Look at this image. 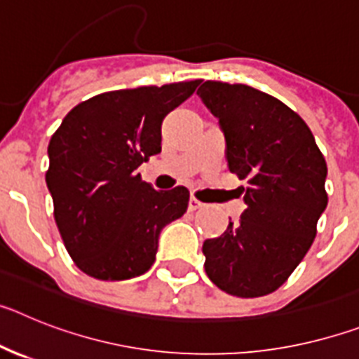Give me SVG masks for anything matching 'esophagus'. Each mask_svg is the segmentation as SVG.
<instances>
[{
    "mask_svg": "<svg viewBox=\"0 0 359 359\" xmlns=\"http://www.w3.org/2000/svg\"><path fill=\"white\" fill-rule=\"evenodd\" d=\"M205 207H207V205H205V203L199 201V199H196V198H190V199H189V210H190V212L201 210V208H205Z\"/></svg>",
    "mask_w": 359,
    "mask_h": 359,
    "instance_id": "34e87169",
    "label": "esophagus"
}]
</instances>
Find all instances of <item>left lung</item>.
Returning a JSON list of instances; mask_svg holds the SVG:
<instances>
[{
    "mask_svg": "<svg viewBox=\"0 0 359 359\" xmlns=\"http://www.w3.org/2000/svg\"><path fill=\"white\" fill-rule=\"evenodd\" d=\"M198 95L219 118L230 172L246 180V210L203 244L205 271L224 293L257 298L290 278L327 207V163L302 116L246 84L203 82Z\"/></svg>",
    "mask_w": 359,
    "mask_h": 359,
    "instance_id": "left-lung-1",
    "label": "left lung"
}]
</instances>
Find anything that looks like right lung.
<instances>
[{"label": "right lung", "mask_w": 359, "mask_h": 359, "mask_svg": "<svg viewBox=\"0 0 359 359\" xmlns=\"http://www.w3.org/2000/svg\"><path fill=\"white\" fill-rule=\"evenodd\" d=\"M201 81L95 95L77 104L48 145L46 185L66 250L98 280H128L156 259L165 224L182 217L189 190H154L136 172L161 151V122Z\"/></svg>", "instance_id": "add662e5"}]
</instances>
